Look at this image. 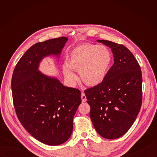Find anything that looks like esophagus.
Listing matches in <instances>:
<instances>
[{"label": "esophagus", "mask_w": 157, "mask_h": 157, "mask_svg": "<svg viewBox=\"0 0 157 157\" xmlns=\"http://www.w3.org/2000/svg\"><path fill=\"white\" fill-rule=\"evenodd\" d=\"M81 98H82V102H83L86 101V95H85V94H84V92H82Z\"/></svg>", "instance_id": "esophagus-1"}]
</instances>
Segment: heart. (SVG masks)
Wrapping results in <instances>:
<instances>
[{"instance_id": "b5f03b06", "label": "heart", "mask_w": 157, "mask_h": 157, "mask_svg": "<svg viewBox=\"0 0 157 157\" xmlns=\"http://www.w3.org/2000/svg\"><path fill=\"white\" fill-rule=\"evenodd\" d=\"M111 62L112 55L106 46L86 43L69 52L63 73L67 80L75 83L78 76L73 71H79L85 84L96 86L105 79Z\"/></svg>"}]
</instances>
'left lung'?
<instances>
[{"instance_id":"8db88e82","label":"left lung","mask_w":157,"mask_h":157,"mask_svg":"<svg viewBox=\"0 0 157 157\" xmlns=\"http://www.w3.org/2000/svg\"><path fill=\"white\" fill-rule=\"evenodd\" d=\"M97 42L111 49L114 64L102 83L84 92L96 131L105 138L116 139L128 131L140 110L141 69L125 46L104 40Z\"/></svg>"}]
</instances>
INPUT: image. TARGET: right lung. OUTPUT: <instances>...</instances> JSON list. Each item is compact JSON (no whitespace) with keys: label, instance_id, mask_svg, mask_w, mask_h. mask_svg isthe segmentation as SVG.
Returning <instances> with one entry per match:
<instances>
[{"label":"right lung","instance_id":"right-lung-1","mask_svg":"<svg viewBox=\"0 0 157 157\" xmlns=\"http://www.w3.org/2000/svg\"><path fill=\"white\" fill-rule=\"evenodd\" d=\"M67 40L60 37L34 44L20 59L12 76L13 104L19 121L37 140L51 146L61 144L71 136L81 92L41 73L39 65L49 56L58 61Z\"/></svg>","mask_w":157,"mask_h":157}]
</instances>
